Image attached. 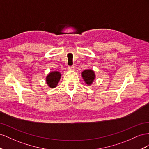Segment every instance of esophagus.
<instances>
[{
    "mask_svg": "<svg viewBox=\"0 0 149 149\" xmlns=\"http://www.w3.org/2000/svg\"><path fill=\"white\" fill-rule=\"evenodd\" d=\"M67 69H68V70H69L72 71V70H74L75 67H74V66H69V67H68Z\"/></svg>",
    "mask_w": 149,
    "mask_h": 149,
    "instance_id": "esophagus-1",
    "label": "esophagus"
}]
</instances>
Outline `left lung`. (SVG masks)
I'll return each mask as SVG.
<instances>
[{
  "label": "left lung",
  "mask_w": 149,
  "mask_h": 149,
  "mask_svg": "<svg viewBox=\"0 0 149 149\" xmlns=\"http://www.w3.org/2000/svg\"><path fill=\"white\" fill-rule=\"evenodd\" d=\"M82 76L85 82L88 85H91L95 79V75L94 72L92 70H86L82 72Z\"/></svg>",
  "instance_id": "1"
}]
</instances>
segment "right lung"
<instances>
[{
  "label": "right lung",
  "instance_id": "add662e5",
  "mask_svg": "<svg viewBox=\"0 0 149 149\" xmlns=\"http://www.w3.org/2000/svg\"><path fill=\"white\" fill-rule=\"evenodd\" d=\"M61 74L59 72H52L46 77V82L50 88L56 87L60 80Z\"/></svg>",
  "mask_w": 149,
  "mask_h": 149
}]
</instances>
